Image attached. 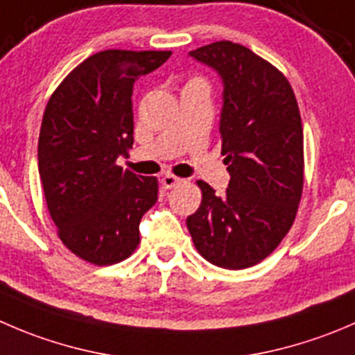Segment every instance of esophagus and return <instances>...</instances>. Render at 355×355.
I'll use <instances>...</instances> for the list:
<instances>
[{"instance_id": "34e87169", "label": "esophagus", "mask_w": 355, "mask_h": 355, "mask_svg": "<svg viewBox=\"0 0 355 355\" xmlns=\"http://www.w3.org/2000/svg\"><path fill=\"white\" fill-rule=\"evenodd\" d=\"M161 182H163L164 189H173L175 185L182 184V182H184V178H178V177H175V175L168 173V175H164L163 178H161Z\"/></svg>"}]
</instances>
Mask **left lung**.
<instances>
[{"label": "left lung", "mask_w": 355, "mask_h": 355, "mask_svg": "<svg viewBox=\"0 0 355 355\" xmlns=\"http://www.w3.org/2000/svg\"><path fill=\"white\" fill-rule=\"evenodd\" d=\"M223 81L222 196L198 180L201 206L187 216L196 250L209 263L248 269L290 232L304 191V128L286 76L250 48L216 41L191 51Z\"/></svg>", "instance_id": "left-lung-1"}]
</instances>
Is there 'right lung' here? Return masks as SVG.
<instances>
[{
    "label": "right lung",
    "instance_id": "obj_1",
    "mask_svg": "<svg viewBox=\"0 0 355 355\" xmlns=\"http://www.w3.org/2000/svg\"><path fill=\"white\" fill-rule=\"evenodd\" d=\"M171 51L105 50L72 69L41 123L37 168L64 246L81 260L112 265L140 243V220L157 201L156 177L116 161L133 146V83Z\"/></svg>",
    "mask_w": 355,
    "mask_h": 355
}]
</instances>
